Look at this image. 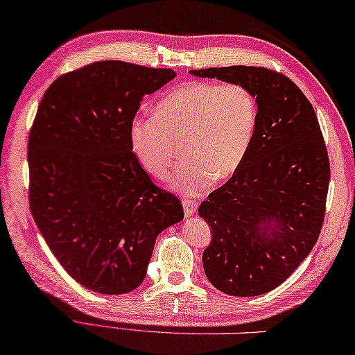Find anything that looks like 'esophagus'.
<instances>
[{
  "instance_id": "1",
  "label": "esophagus",
  "mask_w": 355,
  "mask_h": 355,
  "mask_svg": "<svg viewBox=\"0 0 355 355\" xmlns=\"http://www.w3.org/2000/svg\"><path fill=\"white\" fill-rule=\"evenodd\" d=\"M196 210H198V204L195 202V200H191V199H185L184 200V213H185L187 218H190V216L195 215Z\"/></svg>"
}]
</instances>
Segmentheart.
<instances>
[{
	"mask_svg": "<svg viewBox=\"0 0 355 355\" xmlns=\"http://www.w3.org/2000/svg\"><path fill=\"white\" fill-rule=\"evenodd\" d=\"M258 98L241 83L191 82L165 94L155 116H139L130 126V142L140 165L164 178L182 156L187 160L173 184L198 195L213 178H232L255 140Z\"/></svg>",
	"mask_w": 355,
	"mask_h": 355,
	"instance_id": "heart-1",
	"label": "heart"
}]
</instances>
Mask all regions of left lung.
<instances>
[{"instance_id": "left-lung-1", "label": "left lung", "mask_w": 355, "mask_h": 355, "mask_svg": "<svg viewBox=\"0 0 355 355\" xmlns=\"http://www.w3.org/2000/svg\"><path fill=\"white\" fill-rule=\"evenodd\" d=\"M241 83L258 98L255 140L244 164L199 207L211 227L202 266L233 297L275 289L315 245L324 219L329 159L312 105L283 73L255 66L190 71Z\"/></svg>"}]
</instances>
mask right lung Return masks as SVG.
<instances>
[{
	"label": "right lung",
	"instance_id": "1",
	"mask_svg": "<svg viewBox=\"0 0 355 355\" xmlns=\"http://www.w3.org/2000/svg\"><path fill=\"white\" fill-rule=\"evenodd\" d=\"M176 77L97 62L44 92L28 144L32 216L53 257L77 283L105 295L142 284L162 230L182 205L140 166L130 126L145 96Z\"/></svg>",
	"mask_w": 355,
	"mask_h": 355
}]
</instances>
